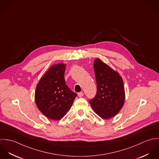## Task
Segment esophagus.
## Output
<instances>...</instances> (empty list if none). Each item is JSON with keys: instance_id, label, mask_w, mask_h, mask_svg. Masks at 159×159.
I'll use <instances>...</instances> for the list:
<instances>
[{"instance_id": "1", "label": "esophagus", "mask_w": 159, "mask_h": 159, "mask_svg": "<svg viewBox=\"0 0 159 159\" xmlns=\"http://www.w3.org/2000/svg\"><path fill=\"white\" fill-rule=\"evenodd\" d=\"M83 95H84V93H83V92H79V93H78V97H82L83 96Z\"/></svg>"}]
</instances>
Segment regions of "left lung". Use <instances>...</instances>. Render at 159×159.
Wrapping results in <instances>:
<instances>
[{"instance_id":"1","label":"left lung","mask_w":159,"mask_h":159,"mask_svg":"<svg viewBox=\"0 0 159 159\" xmlns=\"http://www.w3.org/2000/svg\"><path fill=\"white\" fill-rule=\"evenodd\" d=\"M93 69L97 86L95 97L89 100L91 107L100 117L110 119L122 108L125 91L122 77L100 59H96Z\"/></svg>"}]
</instances>
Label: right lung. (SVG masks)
<instances>
[{
    "instance_id": "1",
    "label": "right lung",
    "mask_w": 159,
    "mask_h": 159,
    "mask_svg": "<svg viewBox=\"0 0 159 159\" xmlns=\"http://www.w3.org/2000/svg\"><path fill=\"white\" fill-rule=\"evenodd\" d=\"M66 65L52 66L37 84L35 101L39 110L47 117L59 120L71 107L77 94L66 84Z\"/></svg>"
}]
</instances>
